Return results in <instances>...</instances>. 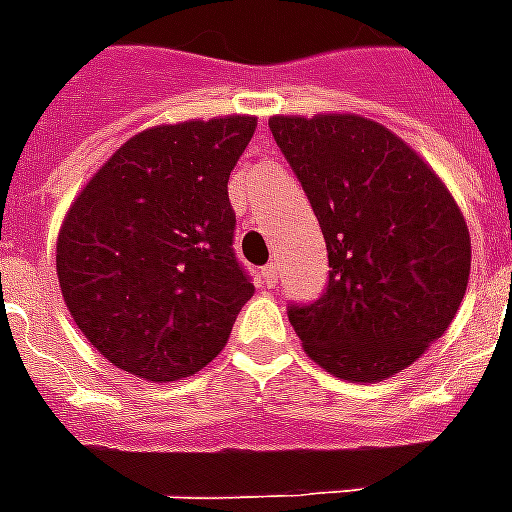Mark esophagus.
Segmentation results:
<instances>
[{"instance_id": "1", "label": "esophagus", "mask_w": 512, "mask_h": 512, "mask_svg": "<svg viewBox=\"0 0 512 512\" xmlns=\"http://www.w3.org/2000/svg\"><path fill=\"white\" fill-rule=\"evenodd\" d=\"M260 277H263V285L274 288V285H277V266H274V263H271V266H263Z\"/></svg>"}]
</instances>
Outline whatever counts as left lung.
<instances>
[{
    "mask_svg": "<svg viewBox=\"0 0 512 512\" xmlns=\"http://www.w3.org/2000/svg\"><path fill=\"white\" fill-rule=\"evenodd\" d=\"M268 128L307 191L329 285L288 318L312 362L376 384L414 365L461 307L472 238L414 147L362 115H274Z\"/></svg>",
    "mask_w": 512,
    "mask_h": 512,
    "instance_id": "8db88e82",
    "label": "left lung"
}]
</instances>
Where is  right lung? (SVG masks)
<instances>
[{"label": "right lung", "instance_id": "1", "mask_svg": "<svg viewBox=\"0 0 512 512\" xmlns=\"http://www.w3.org/2000/svg\"><path fill=\"white\" fill-rule=\"evenodd\" d=\"M255 128L257 117L227 115L139 131L65 213L62 299L95 351L131 376H194L252 299L227 180Z\"/></svg>", "mask_w": 512, "mask_h": 512}]
</instances>
